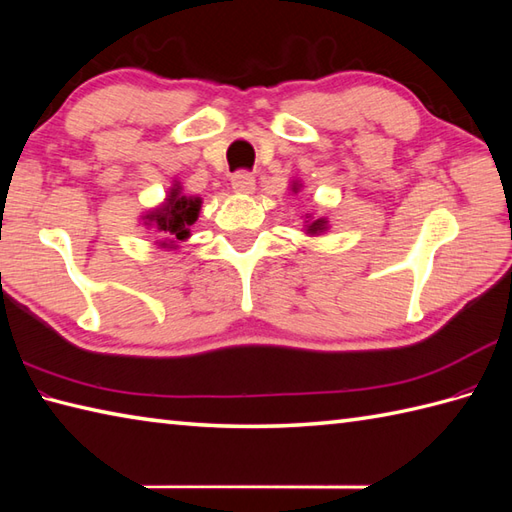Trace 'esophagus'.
<instances>
[{
	"label": "esophagus",
	"instance_id": "esophagus-1",
	"mask_svg": "<svg viewBox=\"0 0 512 512\" xmlns=\"http://www.w3.org/2000/svg\"><path fill=\"white\" fill-rule=\"evenodd\" d=\"M231 187L235 193H242V195H248L255 191V178L250 176L248 171H237L235 176L231 178Z\"/></svg>",
	"mask_w": 512,
	"mask_h": 512
}]
</instances>
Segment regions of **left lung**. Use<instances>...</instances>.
Masks as SVG:
<instances>
[{"mask_svg":"<svg viewBox=\"0 0 512 512\" xmlns=\"http://www.w3.org/2000/svg\"><path fill=\"white\" fill-rule=\"evenodd\" d=\"M290 189H292V193H299L301 191V182L299 180H292V184H290ZM328 217H312L310 213H306V228H303V231H306V235H310V237H317V235H323L325 231H328Z\"/></svg>","mask_w":512,"mask_h":512,"instance_id":"1","label":"left lung"}]
</instances>
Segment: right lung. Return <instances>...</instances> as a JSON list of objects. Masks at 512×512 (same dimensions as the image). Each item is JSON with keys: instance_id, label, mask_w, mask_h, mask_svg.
Wrapping results in <instances>:
<instances>
[{"instance_id": "obj_1", "label": "right lung", "mask_w": 512, "mask_h": 512, "mask_svg": "<svg viewBox=\"0 0 512 512\" xmlns=\"http://www.w3.org/2000/svg\"><path fill=\"white\" fill-rule=\"evenodd\" d=\"M200 209L202 198L184 195L180 182H173L165 202L140 215V224L154 231L160 248L176 250L180 242H187L191 237V226L198 222Z\"/></svg>"}]
</instances>
